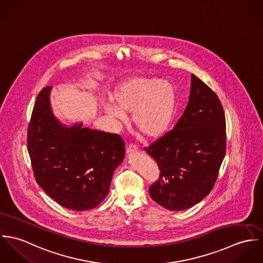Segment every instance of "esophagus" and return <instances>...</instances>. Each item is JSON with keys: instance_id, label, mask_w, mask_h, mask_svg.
Here are the masks:
<instances>
[{"instance_id": "obj_1", "label": "esophagus", "mask_w": 263, "mask_h": 263, "mask_svg": "<svg viewBox=\"0 0 263 263\" xmlns=\"http://www.w3.org/2000/svg\"><path fill=\"white\" fill-rule=\"evenodd\" d=\"M137 153H139L138 147H136L135 145H129V146H127V148H126V154H127V155L137 154Z\"/></svg>"}]
</instances>
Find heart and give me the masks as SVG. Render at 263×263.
Instances as JSON below:
<instances>
[{
    "instance_id": "b5f03b06",
    "label": "heart",
    "mask_w": 263,
    "mask_h": 263,
    "mask_svg": "<svg viewBox=\"0 0 263 263\" xmlns=\"http://www.w3.org/2000/svg\"><path fill=\"white\" fill-rule=\"evenodd\" d=\"M112 103L102 104L108 117L125 122V112H133L135 126L147 138L156 139L168 129L176 108V92L167 79L129 77L110 92Z\"/></svg>"
}]
</instances>
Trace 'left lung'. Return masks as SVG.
<instances>
[{
    "label": "left lung",
    "instance_id": "1",
    "mask_svg": "<svg viewBox=\"0 0 263 263\" xmlns=\"http://www.w3.org/2000/svg\"><path fill=\"white\" fill-rule=\"evenodd\" d=\"M147 153L160 169L152 199L169 211H184L214 187L226 154V119L216 93L191 75L187 106L173 129Z\"/></svg>",
    "mask_w": 263,
    "mask_h": 263
}]
</instances>
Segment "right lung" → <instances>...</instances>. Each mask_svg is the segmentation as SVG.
<instances>
[{"label": "right lung", "instance_id": "obj_1", "mask_svg": "<svg viewBox=\"0 0 263 263\" xmlns=\"http://www.w3.org/2000/svg\"><path fill=\"white\" fill-rule=\"evenodd\" d=\"M51 87L40 91L27 134L38 185L64 208L88 211L107 196L115 169L124 158V142L115 134L67 125L52 113Z\"/></svg>", "mask_w": 263, "mask_h": 263}]
</instances>
